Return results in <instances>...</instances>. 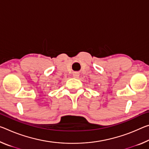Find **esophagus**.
I'll list each match as a JSON object with an SVG mask.
<instances>
[{
  "instance_id": "obj_1",
  "label": "esophagus",
  "mask_w": 149,
  "mask_h": 149,
  "mask_svg": "<svg viewBox=\"0 0 149 149\" xmlns=\"http://www.w3.org/2000/svg\"><path fill=\"white\" fill-rule=\"evenodd\" d=\"M73 76H74L75 78H78L79 76V74L78 72H75L74 74H73Z\"/></svg>"
}]
</instances>
